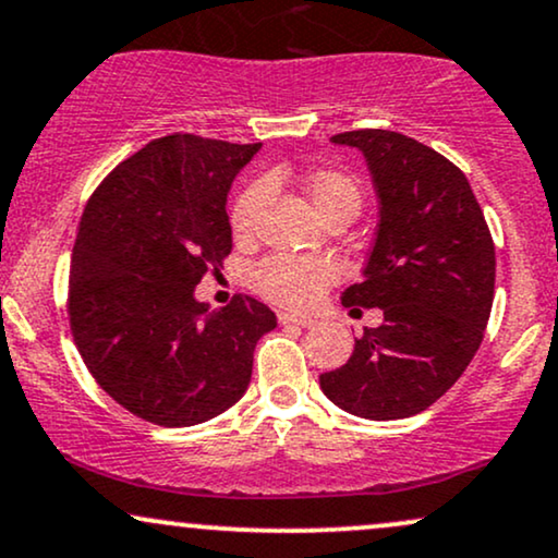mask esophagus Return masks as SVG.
I'll list each match as a JSON object with an SVG mask.
<instances>
[{
  "label": "esophagus",
  "instance_id": "1",
  "mask_svg": "<svg viewBox=\"0 0 558 558\" xmlns=\"http://www.w3.org/2000/svg\"><path fill=\"white\" fill-rule=\"evenodd\" d=\"M278 322L280 325H296V327H314V319H306V317H296V314H278Z\"/></svg>",
  "mask_w": 558,
  "mask_h": 558
}]
</instances>
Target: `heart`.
<instances>
[{
	"label": "heart",
	"mask_w": 558,
	"mask_h": 558,
	"mask_svg": "<svg viewBox=\"0 0 558 558\" xmlns=\"http://www.w3.org/2000/svg\"><path fill=\"white\" fill-rule=\"evenodd\" d=\"M278 171L267 173V181L275 184ZM304 190L312 199L314 210L325 220L355 218L364 205V192L359 181L335 169L308 171L304 177ZM267 190L262 181L244 186L231 207V228L239 241H250L257 231V218L265 205ZM338 278V267L330 259H306L291 254H275L262 259L252 270V286L262 299L286 308H308L317 304L319 293Z\"/></svg>",
	"instance_id": "b5f03b06"
}]
</instances>
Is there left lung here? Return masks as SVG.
<instances>
[{
	"instance_id": "8db88e82",
	"label": "left lung",
	"mask_w": 558,
	"mask_h": 558,
	"mask_svg": "<svg viewBox=\"0 0 558 558\" xmlns=\"http://www.w3.org/2000/svg\"><path fill=\"white\" fill-rule=\"evenodd\" d=\"M364 153L379 197V226L364 278L343 306L381 308L322 392L372 421L411 418L462 377L494 304L492 231L465 173L418 140L389 130L332 137Z\"/></svg>"
}]
</instances>
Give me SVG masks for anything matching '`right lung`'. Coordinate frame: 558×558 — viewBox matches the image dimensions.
<instances>
[{"label":"right lung","instance_id":"add662e5","mask_svg":"<svg viewBox=\"0 0 558 558\" xmlns=\"http://www.w3.org/2000/svg\"><path fill=\"white\" fill-rule=\"evenodd\" d=\"M169 134L122 160L87 199L70 267V327L87 372L156 426H194L241 400L254 345L278 319L236 296L194 299L231 254L228 192L259 150Z\"/></svg>","mask_w":558,"mask_h":558}]
</instances>
